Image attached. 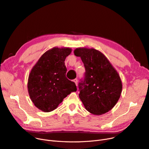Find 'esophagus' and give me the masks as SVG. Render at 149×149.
Returning <instances> with one entry per match:
<instances>
[{"label": "esophagus", "mask_w": 149, "mask_h": 149, "mask_svg": "<svg viewBox=\"0 0 149 149\" xmlns=\"http://www.w3.org/2000/svg\"><path fill=\"white\" fill-rule=\"evenodd\" d=\"M73 81L75 83V84L77 86V83H78V80H77V79H74V80H73Z\"/></svg>", "instance_id": "34e87169"}]
</instances>
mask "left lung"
<instances>
[{
    "mask_svg": "<svg viewBox=\"0 0 149 149\" xmlns=\"http://www.w3.org/2000/svg\"><path fill=\"white\" fill-rule=\"evenodd\" d=\"M74 53L81 58L86 69L84 79L79 85V97L85 109L95 115L111 111L122 92L118 72L104 55L95 49L78 48Z\"/></svg>",
    "mask_w": 149,
    "mask_h": 149,
    "instance_id": "obj_1",
    "label": "left lung"
}]
</instances>
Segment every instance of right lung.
Returning <instances> with one entry per match:
<instances>
[{"label": "right lung", "instance_id": "right-lung-1", "mask_svg": "<svg viewBox=\"0 0 149 149\" xmlns=\"http://www.w3.org/2000/svg\"><path fill=\"white\" fill-rule=\"evenodd\" d=\"M71 52L70 48L54 47L45 52L31 70L27 86L29 95L43 112L54 111L65 97L77 91L75 84L66 77L65 61Z\"/></svg>", "mask_w": 149, "mask_h": 149}]
</instances>
